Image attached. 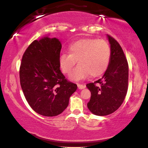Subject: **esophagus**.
Here are the masks:
<instances>
[{
  "label": "esophagus",
  "instance_id": "1",
  "mask_svg": "<svg viewBox=\"0 0 148 148\" xmlns=\"http://www.w3.org/2000/svg\"><path fill=\"white\" fill-rule=\"evenodd\" d=\"M77 87H78V88L79 89V90H82V89H84L85 88H86V85H83V84H77Z\"/></svg>",
  "mask_w": 148,
  "mask_h": 148
}]
</instances>
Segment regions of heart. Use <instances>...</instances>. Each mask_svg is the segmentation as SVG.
I'll use <instances>...</instances> for the list:
<instances>
[{"label":"heart","instance_id":"heart-1","mask_svg":"<svg viewBox=\"0 0 148 148\" xmlns=\"http://www.w3.org/2000/svg\"><path fill=\"white\" fill-rule=\"evenodd\" d=\"M69 54L59 56V64L64 74L70 75L73 80L85 79L89 76L97 77L106 72L110 64L111 48L104 40L86 38L72 42L68 47Z\"/></svg>","mask_w":148,"mask_h":148}]
</instances>
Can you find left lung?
<instances>
[{"label": "left lung", "mask_w": 148, "mask_h": 148, "mask_svg": "<svg viewBox=\"0 0 148 148\" xmlns=\"http://www.w3.org/2000/svg\"><path fill=\"white\" fill-rule=\"evenodd\" d=\"M111 48L110 64L103 77L86 85L91 92L88 107L93 114L106 116L123 104L128 90L129 66L119 42L108 36Z\"/></svg>", "instance_id": "obj_1"}]
</instances>
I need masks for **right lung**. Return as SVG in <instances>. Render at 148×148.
Wrapping results in <instances>:
<instances>
[{"label":"right lung","mask_w":148,"mask_h":148,"mask_svg":"<svg viewBox=\"0 0 148 148\" xmlns=\"http://www.w3.org/2000/svg\"><path fill=\"white\" fill-rule=\"evenodd\" d=\"M61 48L58 39L44 37L32 42L22 56L19 77L24 96L35 112L45 116L63 112L77 88L60 69Z\"/></svg>","instance_id":"right-lung-1"}]
</instances>
